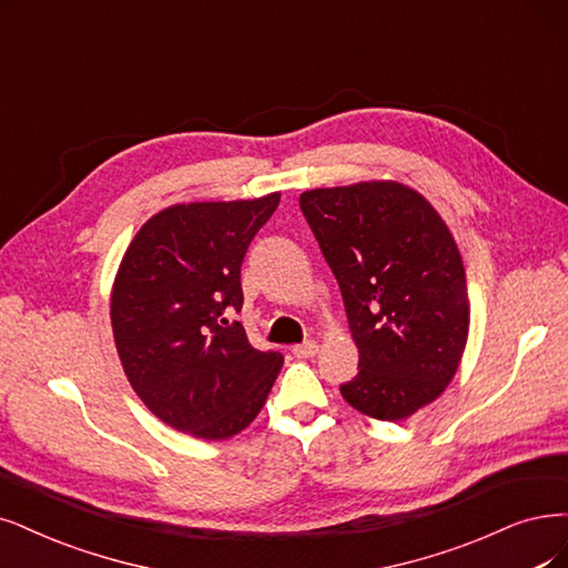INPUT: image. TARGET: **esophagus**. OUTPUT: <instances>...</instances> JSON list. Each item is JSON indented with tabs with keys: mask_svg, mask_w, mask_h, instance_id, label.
Instances as JSON below:
<instances>
[{
	"mask_svg": "<svg viewBox=\"0 0 568 568\" xmlns=\"http://www.w3.org/2000/svg\"><path fill=\"white\" fill-rule=\"evenodd\" d=\"M318 353V344L316 342H304V344H295L292 346V355H297V358H313V355Z\"/></svg>",
	"mask_w": 568,
	"mask_h": 568,
	"instance_id": "1",
	"label": "esophagus"
}]
</instances>
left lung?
Wrapping results in <instances>:
<instances>
[{"instance_id": "8db88e82", "label": "left lung", "mask_w": 568, "mask_h": 568, "mask_svg": "<svg viewBox=\"0 0 568 568\" xmlns=\"http://www.w3.org/2000/svg\"><path fill=\"white\" fill-rule=\"evenodd\" d=\"M300 207L361 353L344 400L379 422L412 416L447 388L468 337L466 271L447 224L397 182L313 189Z\"/></svg>"}]
</instances>
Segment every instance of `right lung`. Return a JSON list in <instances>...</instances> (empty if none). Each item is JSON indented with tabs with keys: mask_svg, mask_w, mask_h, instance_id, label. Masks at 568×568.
I'll return each mask as SVG.
<instances>
[{
	"mask_svg": "<svg viewBox=\"0 0 568 568\" xmlns=\"http://www.w3.org/2000/svg\"><path fill=\"white\" fill-rule=\"evenodd\" d=\"M281 194L161 210L123 255L112 329L125 376L163 424L226 439L264 407L283 367L247 342L241 264Z\"/></svg>",
	"mask_w": 568,
	"mask_h": 568,
	"instance_id": "1",
	"label": "right lung"
}]
</instances>
